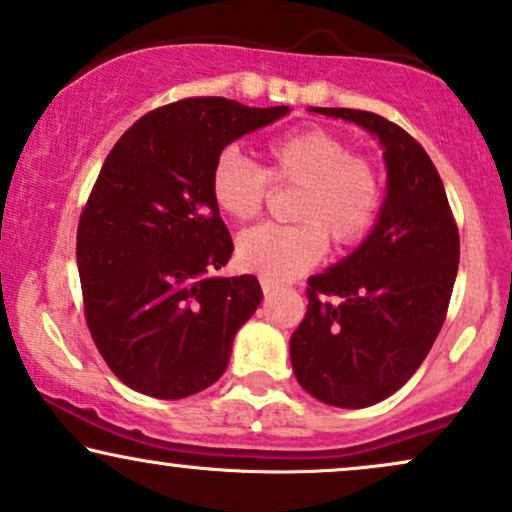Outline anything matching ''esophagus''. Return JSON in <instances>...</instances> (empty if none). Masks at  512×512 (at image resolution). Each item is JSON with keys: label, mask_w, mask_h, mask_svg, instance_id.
Returning <instances> with one entry per match:
<instances>
[{"label": "esophagus", "mask_w": 512, "mask_h": 512, "mask_svg": "<svg viewBox=\"0 0 512 512\" xmlns=\"http://www.w3.org/2000/svg\"><path fill=\"white\" fill-rule=\"evenodd\" d=\"M260 283H262V291H264V295H274V293H276V288H279V286H276L274 281H269V279H262Z\"/></svg>", "instance_id": "1"}]
</instances>
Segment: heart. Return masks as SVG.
<instances>
[{
    "label": "heart",
    "instance_id": "heart-1",
    "mask_svg": "<svg viewBox=\"0 0 512 512\" xmlns=\"http://www.w3.org/2000/svg\"><path fill=\"white\" fill-rule=\"evenodd\" d=\"M276 186H300L293 219L298 224H262L240 233V267L269 281H291L322 260L329 235L353 245L369 233L381 209V178L369 159L353 155L341 135L305 128L281 135L267 147V169L226 147L209 176L214 205L233 221L260 217Z\"/></svg>",
    "mask_w": 512,
    "mask_h": 512
}]
</instances>
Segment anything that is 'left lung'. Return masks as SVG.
Wrapping results in <instances>:
<instances>
[{
  "instance_id": "8db88e82",
  "label": "left lung",
  "mask_w": 512,
  "mask_h": 512,
  "mask_svg": "<svg viewBox=\"0 0 512 512\" xmlns=\"http://www.w3.org/2000/svg\"><path fill=\"white\" fill-rule=\"evenodd\" d=\"M310 112L377 135L389 178L365 243L307 279L310 303L291 336V365L322 403L367 408L396 393L432 350L451 303L460 236L439 171L410 133L362 109Z\"/></svg>"
}]
</instances>
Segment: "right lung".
<instances>
[{"instance_id":"right-lung-1","label":"right lung","mask_w":512,"mask_h":512,"mask_svg":"<svg viewBox=\"0 0 512 512\" xmlns=\"http://www.w3.org/2000/svg\"><path fill=\"white\" fill-rule=\"evenodd\" d=\"M288 112L188 97L135 121L104 159L78 221V274L92 341L133 391L176 400L224 374L262 288L209 276L233 252L209 176L226 145Z\"/></svg>"}]
</instances>
